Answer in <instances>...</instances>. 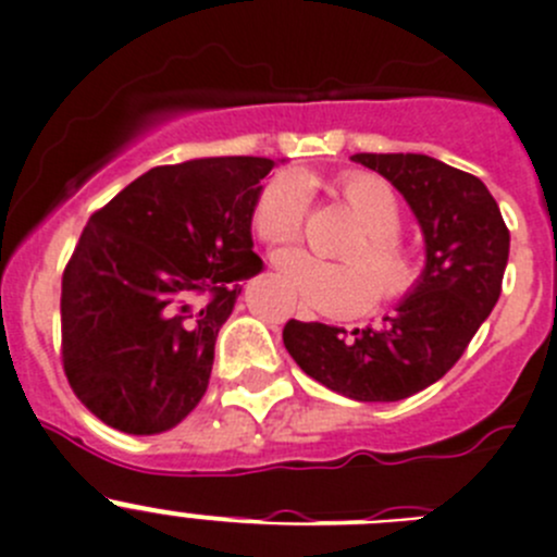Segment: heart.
Wrapping results in <instances>:
<instances>
[{
    "instance_id": "1",
    "label": "heart",
    "mask_w": 557,
    "mask_h": 557,
    "mask_svg": "<svg viewBox=\"0 0 557 557\" xmlns=\"http://www.w3.org/2000/svg\"><path fill=\"white\" fill-rule=\"evenodd\" d=\"M339 196L356 214L364 234L343 250L345 261L332 263L301 250L274 256L277 277L301 305L326 315H356L381 299H403L416 283V263L399 242V207L392 187L372 174H345ZM310 185L299 174H280L258 193L252 228L267 245H290L301 236Z\"/></svg>"
}]
</instances>
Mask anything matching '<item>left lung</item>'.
<instances>
[{
  "label": "left lung",
  "mask_w": 557,
  "mask_h": 557,
  "mask_svg": "<svg viewBox=\"0 0 557 557\" xmlns=\"http://www.w3.org/2000/svg\"><path fill=\"white\" fill-rule=\"evenodd\" d=\"M392 182L422 225V277L381 326L345 332L288 321L283 343L296 364L343 397L397 403L444 377L500 296L509 228L479 176L428 154H354Z\"/></svg>",
  "instance_id": "left-lung-1"
}]
</instances>
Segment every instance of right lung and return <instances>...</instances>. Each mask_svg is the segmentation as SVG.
<instances>
[{"label": "right lung", "mask_w": 557, "mask_h": 557, "mask_svg": "<svg viewBox=\"0 0 557 557\" xmlns=\"http://www.w3.org/2000/svg\"><path fill=\"white\" fill-rule=\"evenodd\" d=\"M269 158L158 165L97 209L62 274V364L75 397L127 435L207 394L239 280L261 272L252 209Z\"/></svg>", "instance_id": "add662e5"}]
</instances>
